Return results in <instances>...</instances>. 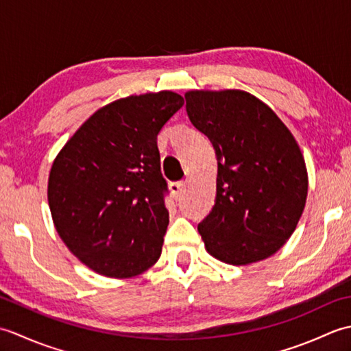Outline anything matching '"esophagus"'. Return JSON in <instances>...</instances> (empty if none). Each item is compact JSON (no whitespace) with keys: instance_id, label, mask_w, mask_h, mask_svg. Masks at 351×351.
I'll use <instances>...</instances> for the list:
<instances>
[{"instance_id":"34e87169","label":"esophagus","mask_w":351,"mask_h":351,"mask_svg":"<svg viewBox=\"0 0 351 351\" xmlns=\"http://www.w3.org/2000/svg\"><path fill=\"white\" fill-rule=\"evenodd\" d=\"M185 182L184 181H176V182H170V191L171 195H173L175 199H180L181 193H182V189H184Z\"/></svg>"}]
</instances>
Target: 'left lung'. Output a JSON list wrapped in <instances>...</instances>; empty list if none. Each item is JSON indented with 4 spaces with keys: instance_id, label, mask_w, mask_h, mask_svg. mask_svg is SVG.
I'll return each mask as SVG.
<instances>
[{
    "instance_id": "left-lung-1",
    "label": "left lung",
    "mask_w": 351,
    "mask_h": 351,
    "mask_svg": "<svg viewBox=\"0 0 351 351\" xmlns=\"http://www.w3.org/2000/svg\"><path fill=\"white\" fill-rule=\"evenodd\" d=\"M191 123L217 155V195L199 223L205 249L230 265L274 255L299 223L308 170L293 134L278 114L244 90H190Z\"/></svg>"
}]
</instances>
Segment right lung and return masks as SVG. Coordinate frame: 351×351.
I'll return each instance as SVG.
<instances>
[{"instance_id": "add662e5", "label": "right lung", "mask_w": 351, "mask_h": 351, "mask_svg": "<svg viewBox=\"0 0 351 351\" xmlns=\"http://www.w3.org/2000/svg\"><path fill=\"white\" fill-rule=\"evenodd\" d=\"M182 106V96L170 90L107 104L52 162V221L68 249L95 273L134 278L158 261L169 211L156 136Z\"/></svg>"}]
</instances>
